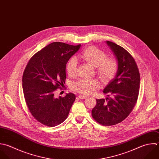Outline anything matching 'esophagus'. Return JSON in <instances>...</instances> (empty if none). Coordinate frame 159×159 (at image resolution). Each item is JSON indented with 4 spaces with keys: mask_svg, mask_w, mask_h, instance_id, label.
<instances>
[{
    "mask_svg": "<svg viewBox=\"0 0 159 159\" xmlns=\"http://www.w3.org/2000/svg\"><path fill=\"white\" fill-rule=\"evenodd\" d=\"M79 98L80 99H85L87 98V96L83 95H79Z\"/></svg>",
    "mask_w": 159,
    "mask_h": 159,
    "instance_id": "1",
    "label": "esophagus"
}]
</instances>
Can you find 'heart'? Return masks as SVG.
<instances>
[{"label":"heart","instance_id":"1","mask_svg":"<svg viewBox=\"0 0 159 159\" xmlns=\"http://www.w3.org/2000/svg\"><path fill=\"white\" fill-rule=\"evenodd\" d=\"M107 54L94 46H90L79 54L77 57L95 67L97 74L104 83H107L115 76L118 64L117 61L111 57H107ZM67 72L69 76L76 74L77 61L74 59L69 61L67 64ZM99 87V83L95 79H83L78 80L72 84V89L82 94L90 95Z\"/></svg>","mask_w":159,"mask_h":159}]
</instances>
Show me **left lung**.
<instances>
[{
	"instance_id": "left-lung-1",
	"label": "left lung",
	"mask_w": 159,
	"mask_h": 159,
	"mask_svg": "<svg viewBox=\"0 0 159 159\" xmlns=\"http://www.w3.org/2000/svg\"><path fill=\"white\" fill-rule=\"evenodd\" d=\"M106 43L115 56L118 68L103 91L109 97L97 99L92 115L99 124L108 126L121 123L132 111L139 95L140 74L135 60L125 49L111 41Z\"/></svg>"
}]
</instances>
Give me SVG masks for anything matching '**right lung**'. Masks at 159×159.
<instances>
[{
  "label": "right lung",
  "mask_w": 159,
  "mask_h": 159,
  "mask_svg": "<svg viewBox=\"0 0 159 159\" xmlns=\"http://www.w3.org/2000/svg\"><path fill=\"white\" fill-rule=\"evenodd\" d=\"M80 46L53 42L37 52L26 66L22 78L26 103L33 116L44 125H59L69 115L75 95L69 93L56 98L54 92L65 84L67 62Z\"/></svg>",
  "instance_id": "1"
}]
</instances>
